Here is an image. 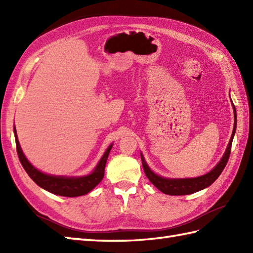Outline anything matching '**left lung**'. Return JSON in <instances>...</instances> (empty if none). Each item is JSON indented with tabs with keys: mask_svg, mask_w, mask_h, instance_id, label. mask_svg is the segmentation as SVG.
<instances>
[{
	"mask_svg": "<svg viewBox=\"0 0 253 253\" xmlns=\"http://www.w3.org/2000/svg\"><path fill=\"white\" fill-rule=\"evenodd\" d=\"M234 109V115H235V123H234V129H233V135L230 137L229 143L227 146L226 151H225L223 158L219 161L218 164L211 171H209L208 174L202 175L200 177H196V178H165V177H161L149 169L148 164L144 161L143 157L141 155V161H142V166L144 169V173H146L149 180L152 182V184L158 188L160 191H162L166 195L170 196H185V195H190V193L197 192L199 190H202L204 188L209 187L212 185L214 181H215L218 176L222 174L223 169L226 166L229 155H230V150H232V143L234 135L236 131V125H237V116H236V109L235 105L233 104Z\"/></svg>",
	"mask_w": 253,
	"mask_h": 253,
	"instance_id": "8db88e82",
	"label": "left lung"
}]
</instances>
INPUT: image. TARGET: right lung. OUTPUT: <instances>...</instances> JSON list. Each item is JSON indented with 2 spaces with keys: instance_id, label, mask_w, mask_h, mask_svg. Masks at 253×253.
I'll use <instances>...</instances> for the list:
<instances>
[{
  "instance_id": "right-lung-1",
  "label": "right lung",
  "mask_w": 253,
  "mask_h": 253,
  "mask_svg": "<svg viewBox=\"0 0 253 253\" xmlns=\"http://www.w3.org/2000/svg\"><path fill=\"white\" fill-rule=\"evenodd\" d=\"M15 133V140H16V149H17V154L21 165L29 175L30 178L34 180L38 186L43 188L46 191L51 193H54L57 196L63 197H78L87 195L93 188L99 184V182L103 179L104 176V169L107 158H109L110 151L112 149L113 144L106 149L103 157L101 158L100 162L95 166L94 170L92 173L87 176L82 177H65V176H54V175H47L42 173V171L38 170L34 168L29 161L26 159L25 154L23 153V150L20 148V144L17 138V133L14 128Z\"/></svg>"
}]
</instances>
